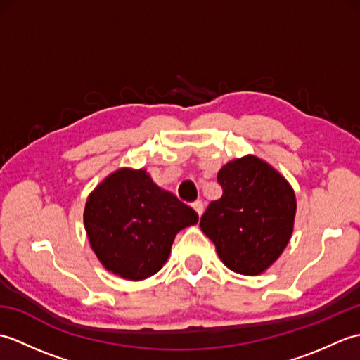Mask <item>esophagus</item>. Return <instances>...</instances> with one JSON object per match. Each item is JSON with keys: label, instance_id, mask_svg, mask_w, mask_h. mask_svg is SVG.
<instances>
[{"label": "esophagus", "instance_id": "34e87169", "mask_svg": "<svg viewBox=\"0 0 360 360\" xmlns=\"http://www.w3.org/2000/svg\"><path fill=\"white\" fill-rule=\"evenodd\" d=\"M193 209H195V212L198 213V217H201L202 213H204V202H202V201L193 202Z\"/></svg>", "mask_w": 360, "mask_h": 360}]
</instances>
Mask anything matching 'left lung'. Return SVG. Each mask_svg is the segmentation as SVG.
Returning <instances> with one entry per match:
<instances>
[{
	"label": "left lung",
	"instance_id": "left-lung-1",
	"mask_svg": "<svg viewBox=\"0 0 360 360\" xmlns=\"http://www.w3.org/2000/svg\"><path fill=\"white\" fill-rule=\"evenodd\" d=\"M223 196L201 217V231L213 241L229 269L259 275L277 262L294 232L297 200L285 176L254 155L221 167Z\"/></svg>",
	"mask_w": 360,
	"mask_h": 360
}]
</instances>
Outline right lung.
I'll return each instance as SVG.
<instances>
[{
  "instance_id": "1",
  "label": "right lung",
  "mask_w": 360,
  "mask_h": 360,
  "mask_svg": "<svg viewBox=\"0 0 360 360\" xmlns=\"http://www.w3.org/2000/svg\"><path fill=\"white\" fill-rule=\"evenodd\" d=\"M198 213L153 182L145 168L122 167L89 193L83 224L106 271L141 281L165 264L174 236Z\"/></svg>"
}]
</instances>
